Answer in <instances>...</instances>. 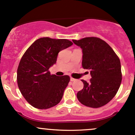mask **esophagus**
I'll return each instance as SVG.
<instances>
[{
  "label": "esophagus",
  "mask_w": 135,
  "mask_h": 135,
  "mask_svg": "<svg viewBox=\"0 0 135 135\" xmlns=\"http://www.w3.org/2000/svg\"><path fill=\"white\" fill-rule=\"evenodd\" d=\"M70 81H75V79H74V78H72V77H71V78H70Z\"/></svg>",
  "instance_id": "obj_1"
}]
</instances>
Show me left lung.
I'll use <instances>...</instances> for the list:
<instances>
[{"instance_id": "1", "label": "left lung", "mask_w": 135, "mask_h": 135, "mask_svg": "<svg viewBox=\"0 0 135 135\" xmlns=\"http://www.w3.org/2000/svg\"><path fill=\"white\" fill-rule=\"evenodd\" d=\"M73 42L82 49V66L90 70L91 79L81 80L84 87L77 94L81 104L97 108L108 103L117 93L122 81L119 58L106 41L87 37Z\"/></svg>"}]
</instances>
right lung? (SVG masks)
<instances>
[{
    "instance_id": "right-lung-1",
    "label": "right lung",
    "mask_w": 135,
    "mask_h": 135,
    "mask_svg": "<svg viewBox=\"0 0 135 135\" xmlns=\"http://www.w3.org/2000/svg\"><path fill=\"white\" fill-rule=\"evenodd\" d=\"M72 44L66 39L40 38L22 56L17 69L18 86L33 107L48 109L61 101L70 77L51 75L49 69L56 63L58 53Z\"/></svg>"
}]
</instances>
